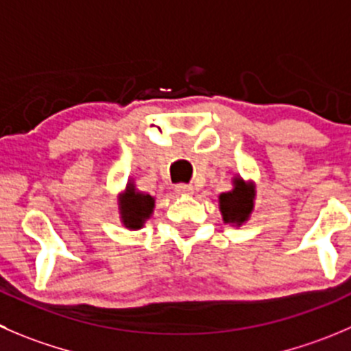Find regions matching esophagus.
Listing matches in <instances>:
<instances>
[{
	"label": "esophagus",
	"mask_w": 351,
	"mask_h": 351,
	"mask_svg": "<svg viewBox=\"0 0 351 351\" xmlns=\"http://www.w3.org/2000/svg\"><path fill=\"white\" fill-rule=\"evenodd\" d=\"M176 193H182V195H190L193 192V186L192 185H186V183H178L175 186Z\"/></svg>",
	"instance_id": "1"
}]
</instances>
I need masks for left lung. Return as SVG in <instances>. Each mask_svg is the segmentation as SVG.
<instances>
[{
    "instance_id": "left-lung-1",
    "label": "left lung",
    "mask_w": 351,
    "mask_h": 351,
    "mask_svg": "<svg viewBox=\"0 0 351 351\" xmlns=\"http://www.w3.org/2000/svg\"><path fill=\"white\" fill-rule=\"evenodd\" d=\"M219 204L224 223H243L254 207V189L241 180H234V189L221 193Z\"/></svg>"
}]
</instances>
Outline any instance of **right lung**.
Listing matches in <instances>:
<instances>
[{"label": "right lung", "instance_id": "1", "mask_svg": "<svg viewBox=\"0 0 351 351\" xmlns=\"http://www.w3.org/2000/svg\"><path fill=\"white\" fill-rule=\"evenodd\" d=\"M121 206V217H123V223L128 228H141L144 224V221L151 216L152 207H154V199L151 195H145V193L135 192L132 186H128L127 193H125L123 199L120 200Z\"/></svg>", "mask_w": 351, "mask_h": 351}]
</instances>
